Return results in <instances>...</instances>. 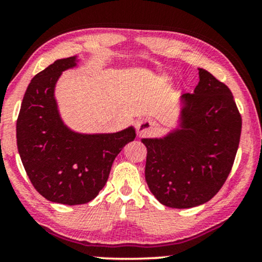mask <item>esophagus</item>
I'll use <instances>...</instances> for the list:
<instances>
[{"instance_id": "esophagus-1", "label": "esophagus", "mask_w": 262, "mask_h": 262, "mask_svg": "<svg viewBox=\"0 0 262 262\" xmlns=\"http://www.w3.org/2000/svg\"><path fill=\"white\" fill-rule=\"evenodd\" d=\"M135 128H137L139 137H144V135L150 134L155 128V123L150 120H140L135 123Z\"/></svg>"}]
</instances>
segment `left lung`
Masks as SVG:
<instances>
[{"mask_svg":"<svg viewBox=\"0 0 262 262\" xmlns=\"http://www.w3.org/2000/svg\"><path fill=\"white\" fill-rule=\"evenodd\" d=\"M192 94L180 97L175 127L160 138H142L147 148L145 179L165 207L186 209L219 192L239 145L242 118L226 84L198 69Z\"/></svg>","mask_w":262,"mask_h":262,"instance_id":"1","label":"left lung"}]
</instances>
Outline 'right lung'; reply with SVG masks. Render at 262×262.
<instances>
[{"label":"right lung","instance_id":"right-lung-1","mask_svg":"<svg viewBox=\"0 0 262 262\" xmlns=\"http://www.w3.org/2000/svg\"><path fill=\"white\" fill-rule=\"evenodd\" d=\"M78 57L58 59L30 82L16 121V145L26 174L46 200L66 205L94 200L112 163L135 139L133 125L116 133H79L62 121L55 99L61 74Z\"/></svg>","mask_w":262,"mask_h":262}]
</instances>
